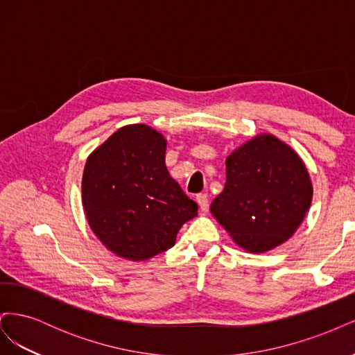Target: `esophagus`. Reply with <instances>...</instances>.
Listing matches in <instances>:
<instances>
[{
  "mask_svg": "<svg viewBox=\"0 0 355 355\" xmlns=\"http://www.w3.org/2000/svg\"><path fill=\"white\" fill-rule=\"evenodd\" d=\"M197 202H198L201 211L209 210V197H207V194H198L197 196Z\"/></svg>",
  "mask_w": 355,
  "mask_h": 355,
  "instance_id": "1",
  "label": "esophagus"
}]
</instances>
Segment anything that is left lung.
<instances>
[{"label": "left lung", "instance_id": "8db88e82", "mask_svg": "<svg viewBox=\"0 0 355 355\" xmlns=\"http://www.w3.org/2000/svg\"><path fill=\"white\" fill-rule=\"evenodd\" d=\"M227 184L210 210L234 241L252 253L280 245L304 220L313 185L302 159L271 135L227 158Z\"/></svg>", "mask_w": 355, "mask_h": 355}]
</instances>
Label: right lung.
<instances>
[{"mask_svg":"<svg viewBox=\"0 0 355 355\" xmlns=\"http://www.w3.org/2000/svg\"><path fill=\"white\" fill-rule=\"evenodd\" d=\"M166 139L145 124L125 125L89 157L83 206L93 232L115 254L145 261L173 247L198 206L166 168Z\"/></svg>","mask_w":355,"mask_h":355,"instance_id":"add662e5","label":"right lung"}]
</instances>
